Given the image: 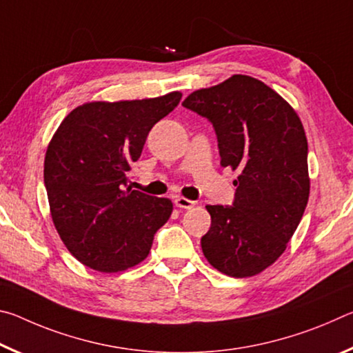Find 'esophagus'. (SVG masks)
Listing matches in <instances>:
<instances>
[{
	"instance_id": "obj_1",
	"label": "esophagus",
	"mask_w": 353,
	"mask_h": 353,
	"mask_svg": "<svg viewBox=\"0 0 353 353\" xmlns=\"http://www.w3.org/2000/svg\"><path fill=\"white\" fill-rule=\"evenodd\" d=\"M174 204L179 208H193L196 205V202L194 201H190L187 198H182V196H176Z\"/></svg>"
}]
</instances>
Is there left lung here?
Segmentation results:
<instances>
[{
    "label": "left lung",
    "mask_w": 353,
    "mask_h": 353,
    "mask_svg": "<svg viewBox=\"0 0 353 353\" xmlns=\"http://www.w3.org/2000/svg\"><path fill=\"white\" fill-rule=\"evenodd\" d=\"M183 107L213 124L223 168L238 170L232 205H207L201 238L213 268L252 277L285 252L310 194L308 143L294 109L259 79L234 74L190 94Z\"/></svg>",
    "instance_id": "1"
}]
</instances>
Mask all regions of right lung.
Returning <instances> with one entry per match:
<instances>
[{
  "label": "right lung",
  "mask_w": 353,
  "mask_h": 353,
  "mask_svg": "<svg viewBox=\"0 0 353 353\" xmlns=\"http://www.w3.org/2000/svg\"><path fill=\"white\" fill-rule=\"evenodd\" d=\"M182 93L87 103L65 117L45 155L48 202L61 240L82 265L119 272L148 256L172 202L128 187L149 130Z\"/></svg>",
  "instance_id": "right-lung-1"
}]
</instances>
